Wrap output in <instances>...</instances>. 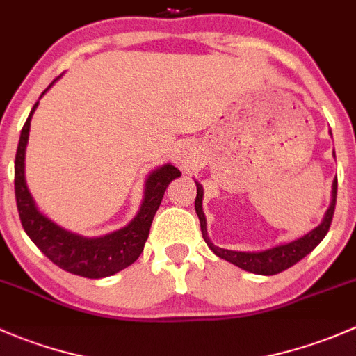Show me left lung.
<instances>
[{
	"label": "left lung",
	"instance_id": "8db88e82",
	"mask_svg": "<svg viewBox=\"0 0 356 356\" xmlns=\"http://www.w3.org/2000/svg\"><path fill=\"white\" fill-rule=\"evenodd\" d=\"M196 189H198V193H196V200H195L196 215H198L200 218L201 232H203V239L208 245V248H210L218 258H224V260L231 261V264H234L236 267L243 268V270L253 272V274H260V275H274V274H279V272L286 270V268L293 267L294 264H298L301 258H305L310 251H314L315 246L325 238V234L329 232V227H331L334 208H336L337 179L332 182V203L331 207H329L327 213H325L324 222H322L318 227H315L314 231H310L307 236L296 239V241H291L288 245L270 248V250L258 251V253L224 250V248L215 246L213 243L208 239L207 220H204L203 208H201V201H203V188H201L198 182H196Z\"/></svg>",
	"mask_w": 356,
	"mask_h": 356
}]
</instances>
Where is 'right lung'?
<instances>
[{"label": "right lung", "instance_id": "1", "mask_svg": "<svg viewBox=\"0 0 356 356\" xmlns=\"http://www.w3.org/2000/svg\"><path fill=\"white\" fill-rule=\"evenodd\" d=\"M53 82L46 88V91L51 88ZM38 105L39 102L35 103L27 122L24 124L15 155V198L24 231L53 264L70 274L88 279H102L117 274L122 268L134 264L139 254L143 253L153 217L160 207L165 189L174 179L181 175V172L170 163L152 172L146 181L145 201L141 204V210L136 215L134 220L120 231L102 236V238H82L79 234H72L49 218H46L42 213H39L31 193L25 186V146L29 141L32 113L38 108Z\"/></svg>", "mask_w": 356, "mask_h": 356}]
</instances>
